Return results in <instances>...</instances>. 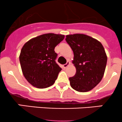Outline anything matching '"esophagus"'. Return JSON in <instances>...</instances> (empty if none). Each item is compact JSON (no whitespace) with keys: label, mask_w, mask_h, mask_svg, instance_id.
Returning a JSON list of instances; mask_svg holds the SVG:
<instances>
[{"label":"esophagus","mask_w":122,"mask_h":122,"mask_svg":"<svg viewBox=\"0 0 122 122\" xmlns=\"http://www.w3.org/2000/svg\"><path fill=\"white\" fill-rule=\"evenodd\" d=\"M70 61H67V63H66V64L64 65V68H67V67H68V66H70Z\"/></svg>","instance_id":"esophagus-1"}]
</instances>
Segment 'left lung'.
<instances>
[{"instance_id":"obj_1","label":"left lung","mask_w":122,"mask_h":122,"mask_svg":"<svg viewBox=\"0 0 122 122\" xmlns=\"http://www.w3.org/2000/svg\"><path fill=\"white\" fill-rule=\"evenodd\" d=\"M66 40L72 49V62L76 68L74 76L69 78L70 86L79 92H87L102 80L107 57L100 42L87 35L76 34L66 36Z\"/></svg>"}]
</instances>
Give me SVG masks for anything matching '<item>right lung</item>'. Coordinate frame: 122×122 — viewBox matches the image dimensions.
<instances>
[{
  "instance_id": "obj_1",
  "label": "right lung",
  "mask_w": 122,
  "mask_h": 122,
  "mask_svg": "<svg viewBox=\"0 0 122 122\" xmlns=\"http://www.w3.org/2000/svg\"><path fill=\"white\" fill-rule=\"evenodd\" d=\"M65 36L52 33L43 34L24 44L19 61L25 78L32 86L45 88L54 84L62 70L55 62L54 48Z\"/></svg>"
}]
</instances>
